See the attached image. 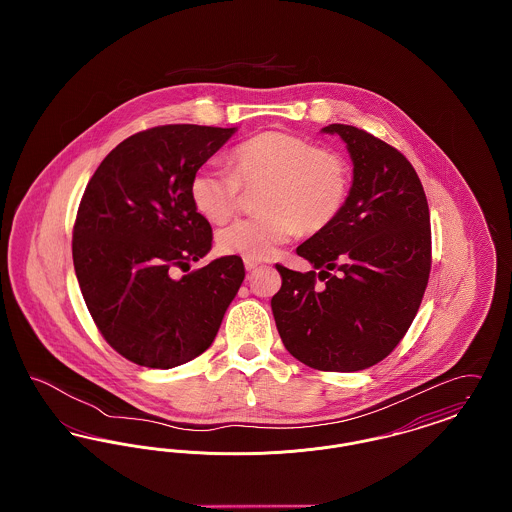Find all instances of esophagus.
Returning <instances> with one entry per match:
<instances>
[{"label": "esophagus", "instance_id": "1", "mask_svg": "<svg viewBox=\"0 0 512 512\" xmlns=\"http://www.w3.org/2000/svg\"><path fill=\"white\" fill-rule=\"evenodd\" d=\"M245 268L247 270H255V268L261 265V261H253V259H245L244 261Z\"/></svg>", "mask_w": 512, "mask_h": 512}]
</instances>
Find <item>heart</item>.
I'll list each match as a JSON object with an SVG mask.
<instances>
[{"mask_svg": "<svg viewBox=\"0 0 512 512\" xmlns=\"http://www.w3.org/2000/svg\"><path fill=\"white\" fill-rule=\"evenodd\" d=\"M263 185L255 217L236 220L219 234L226 255L261 261L301 228L315 234L340 217L351 188L347 159L332 149L280 130L251 136L232 151V169L205 165L190 182L201 217L224 224L240 207L242 192Z\"/></svg>", "mask_w": 512, "mask_h": 512, "instance_id": "b5f03b06", "label": "heart"}]
</instances>
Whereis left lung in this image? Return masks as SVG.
Wrapping results in <instances>:
<instances>
[{
    "label": "left lung",
    "mask_w": 512,
    "mask_h": 512,
    "mask_svg": "<svg viewBox=\"0 0 512 512\" xmlns=\"http://www.w3.org/2000/svg\"><path fill=\"white\" fill-rule=\"evenodd\" d=\"M353 159L340 217L297 247L313 270L276 265L272 315L286 349L324 372L386 359L413 324L432 268L430 209L407 157L370 132L330 124Z\"/></svg>",
    "instance_id": "left-lung-1"
}]
</instances>
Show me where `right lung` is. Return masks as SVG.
<instances>
[{
    "label": "right lung",
    "mask_w": 512,
    "mask_h": 512,
    "mask_svg": "<svg viewBox=\"0 0 512 512\" xmlns=\"http://www.w3.org/2000/svg\"><path fill=\"white\" fill-rule=\"evenodd\" d=\"M236 128L165 124L115 147L90 178L73 228L80 292L101 336L124 359L172 368L201 355L244 282L242 257L209 253L213 230L190 182Z\"/></svg>",
    "instance_id": "right-lung-1"
}]
</instances>
